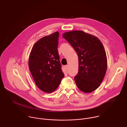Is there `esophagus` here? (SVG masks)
<instances>
[{
	"label": "esophagus",
	"instance_id": "esophagus-1",
	"mask_svg": "<svg viewBox=\"0 0 127 127\" xmlns=\"http://www.w3.org/2000/svg\"><path fill=\"white\" fill-rule=\"evenodd\" d=\"M64 68H65V70L66 71H67V70H68V65L65 66H64Z\"/></svg>",
	"mask_w": 127,
	"mask_h": 127
}]
</instances>
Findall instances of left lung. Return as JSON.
<instances>
[{
  "mask_svg": "<svg viewBox=\"0 0 127 127\" xmlns=\"http://www.w3.org/2000/svg\"><path fill=\"white\" fill-rule=\"evenodd\" d=\"M62 37L77 53L79 69L74 77L77 87L84 93L93 92L102 82L107 69L102 44L95 36L82 31L66 32Z\"/></svg>",
  "mask_w": 127,
  "mask_h": 127,
  "instance_id": "left-lung-1",
  "label": "left lung"
}]
</instances>
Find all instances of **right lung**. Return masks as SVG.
Wrapping results in <instances>:
<instances>
[{"mask_svg": "<svg viewBox=\"0 0 127 127\" xmlns=\"http://www.w3.org/2000/svg\"><path fill=\"white\" fill-rule=\"evenodd\" d=\"M59 33L56 32L39 39L29 58V69L35 84L46 93L55 91L64 76L58 51Z\"/></svg>", "mask_w": 127, "mask_h": 127, "instance_id": "1", "label": "right lung"}]
</instances>
